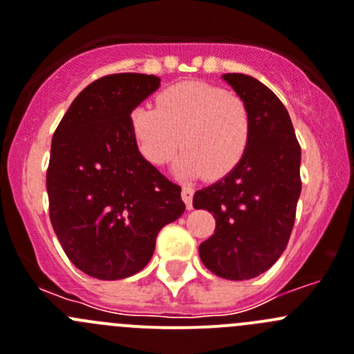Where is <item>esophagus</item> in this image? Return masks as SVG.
Segmentation results:
<instances>
[{"instance_id": "34e87169", "label": "esophagus", "mask_w": 354, "mask_h": 354, "mask_svg": "<svg viewBox=\"0 0 354 354\" xmlns=\"http://www.w3.org/2000/svg\"><path fill=\"white\" fill-rule=\"evenodd\" d=\"M181 197H183L185 204H187V209H192V199H194V188L185 185L183 190H181Z\"/></svg>"}]
</instances>
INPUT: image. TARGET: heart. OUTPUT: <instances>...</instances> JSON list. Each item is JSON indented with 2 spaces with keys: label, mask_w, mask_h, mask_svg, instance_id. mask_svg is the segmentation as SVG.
<instances>
[{
  "label": "heart",
  "mask_w": 354,
  "mask_h": 354,
  "mask_svg": "<svg viewBox=\"0 0 354 354\" xmlns=\"http://www.w3.org/2000/svg\"><path fill=\"white\" fill-rule=\"evenodd\" d=\"M132 136L145 160L164 166L176 160L185 178H220L244 157L252 138L246 102L225 88L204 82H183L157 95V108L140 104L129 117Z\"/></svg>",
  "instance_id": "obj_1"
}]
</instances>
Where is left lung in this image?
Returning <instances> with one entry per match:
<instances>
[{"label": "left lung", "instance_id": "left-lung-1", "mask_svg": "<svg viewBox=\"0 0 354 354\" xmlns=\"http://www.w3.org/2000/svg\"><path fill=\"white\" fill-rule=\"evenodd\" d=\"M222 78L246 102L252 138L229 174L194 194V207L216 220L214 234L199 246L203 263L223 279L243 281L270 269L288 244L302 190L300 145L269 87L243 73Z\"/></svg>", "mask_w": 354, "mask_h": 354}]
</instances>
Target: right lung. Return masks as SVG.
Wrapping results in <instances>:
<instances>
[{
	"label": "right lung",
	"instance_id": "1",
	"mask_svg": "<svg viewBox=\"0 0 354 354\" xmlns=\"http://www.w3.org/2000/svg\"><path fill=\"white\" fill-rule=\"evenodd\" d=\"M160 78L117 73L71 102L52 138L47 169L50 222L82 272L124 279L140 272L160 229L183 214L181 187L145 160L129 117Z\"/></svg>",
	"mask_w": 354,
	"mask_h": 354
}]
</instances>
